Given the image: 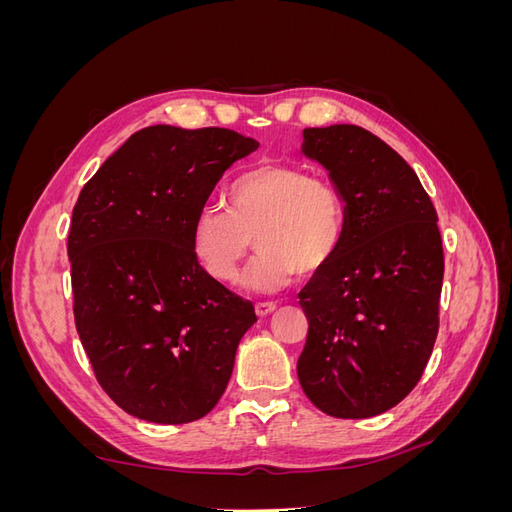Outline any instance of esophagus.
<instances>
[{
  "label": "esophagus",
  "instance_id": "esophagus-1",
  "mask_svg": "<svg viewBox=\"0 0 512 512\" xmlns=\"http://www.w3.org/2000/svg\"><path fill=\"white\" fill-rule=\"evenodd\" d=\"M275 309H277V305L271 303V301H267V303H256V316H258V318H265V316L273 314Z\"/></svg>",
  "mask_w": 512,
  "mask_h": 512
}]
</instances>
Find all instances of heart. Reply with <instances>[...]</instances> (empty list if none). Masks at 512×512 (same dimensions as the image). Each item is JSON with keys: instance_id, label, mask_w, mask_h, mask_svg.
<instances>
[{"instance_id": "b5f03b06", "label": "heart", "mask_w": 512, "mask_h": 512, "mask_svg": "<svg viewBox=\"0 0 512 512\" xmlns=\"http://www.w3.org/2000/svg\"><path fill=\"white\" fill-rule=\"evenodd\" d=\"M346 205L337 185L299 164L271 162L243 173L228 190V209L207 205L192 226V247L203 269L232 282L256 241L260 250L243 284L275 292L299 273L327 271L342 250Z\"/></svg>"}]
</instances>
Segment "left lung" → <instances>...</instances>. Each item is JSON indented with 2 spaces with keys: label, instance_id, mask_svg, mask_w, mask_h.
<instances>
[{
  "label": "left lung",
  "instance_id": "1",
  "mask_svg": "<svg viewBox=\"0 0 512 512\" xmlns=\"http://www.w3.org/2000/svg\"><path fill=\"white\" fill-rule=\"evenodd\" d=\"M303 153L342 192L346 235L333 265L299 292L309 329L297 374L324 414L369 418L414 389L436 344L438 213L408 162L359 126L307 128Z\"/></svg>",
  "mask_w": 512,
  "mask_h": 512
}]
</instances>
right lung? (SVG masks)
<instances>
[{
    "label": "right lung",
    "instance_id": "add662e5",
    "mask_svg": "<svg viewBox=\"0 0 512 512\" xmlns=\"http://www.w3.org/2000/svg\"><path fill=\"white\" fill-rule=\"evenodd\" d=\"M258 149L226 128L132 134L76 200L68 235L74 322L96 380L149 423L218 404L254 305L198 265L192 226L224 170Z\"/></svg>",
    "mask_w": 512,
    "mask_h": 512
}]
</instances>
